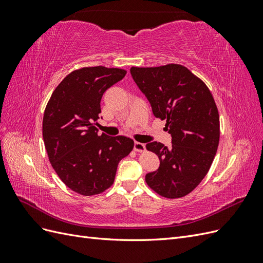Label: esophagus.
Masks as SVG:
<instances>
[{
    "label": "esophagus",
    "instance_id": "1",
    "mask_svg": "<svg viewBox=\"0 0 263 263\" xmlns=\"http://www.w3.org/2000/svg\"><path fill=\"white\" fill-rule=\"evenodd\" d=\"M134 150H135V151H138V153H142V151L146 150V146H145L144 144H141V142L135 141V144H134Z\"/></svg>",
    "mask_w": 263,
    "mask_h": 263
}]
</instances>
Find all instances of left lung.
<instances>
[{
	"label": "left lung",
	"mask_w": 263,
	"mask_h": 263,
	"mask_svg": "<svg viewBox=\"0 0 263 263\" xmlns=\"http://www.w3.org/2000/svg\"><path fill=\"white\" fill-rule=\"evenodd\" d=\"M156 117L165 119L171 147L153 141L146 148L160 160L146 174L147 184L166 198L185 196L208 174L219 142V115L206 84L181 65L130 68Z\"/></svg>",
	"instance_id": "8db88e82"
}]
</instances>
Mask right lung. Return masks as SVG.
Wrapping results in <instances>:
<instances>
[{
  "label": "right lung",
  "mask_w": 263,
  "mask_h": 263,
  "mask_svg": "<svg viewBox=\"0 0 263 263\" xmlns=\"http://www.w3.org/2000/svg\"><path fill=\"white\" fill-rule=\"evenodd\" d=\"M126 71L90 67L74 70L52 92L43 119V137L49 161L65 184L91 196L113 184L117 165L134 148L125 136L99 135L104 92L121 81Z\"/></svg>",
  "instance_id": "add662e5"
}]
</instances>
